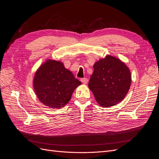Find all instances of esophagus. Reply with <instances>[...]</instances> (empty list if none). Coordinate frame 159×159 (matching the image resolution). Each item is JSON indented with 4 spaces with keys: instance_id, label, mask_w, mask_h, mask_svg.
<instances>
[{
    "instance_id": "esophagus-1",
    "label": "esophagus",
    "mask_w": 159,
    "mask_h": 159,
    "mask_svg": "<svg viewBox=\"0 0 159 159\" xmlns=\"http://www.w3.org/2000/svg\"><path fill=\"white\" fill-rule=\"evenodd\" d=\"M80 81L83 84H87L88 83V79L87 78H83V79H80Z\"/></svg>"
}]
</instances>
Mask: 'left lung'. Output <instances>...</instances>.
Masks as SVG:
<instances>
[{"label": "left lung", "instance_id": "1", "mask_svg": "<svg viewBox=\"0 0 159 159\" xmlns=\"http://www.w3.org/2000/svg\"><path fill=\"white\" fill-rule=\"evenodd\" d=\"M89 87L103 107L116 105L124 99L131 84L129 68L119 58L107 55L93 66Z\"/></svg>", "mask_w": 159, "mask_h": 159}]
</instances>
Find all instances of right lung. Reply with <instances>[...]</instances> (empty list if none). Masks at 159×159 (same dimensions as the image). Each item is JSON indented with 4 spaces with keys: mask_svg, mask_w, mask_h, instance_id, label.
Masks as SVG:
<instances>
[{
    "mask_svg": "<svg viewBox=\"0 0 159 159\" xmlns=\"http://www.w3.org/2000/svg\"><path fill=\"white\" fill-rule=\"evenodd\" d=\"M34 89L40 101L53 108L64 107L75 89L81 84L59 61L48 60L40 66L34 78Z\"/></svg>",
    "mask_w": 159,
    "mask_h": 159,
    "instance_id": "obj_1",
    "label": "right lung"
}]
</instances>
